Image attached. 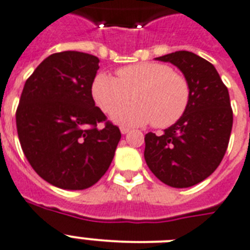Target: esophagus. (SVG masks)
<instances>
[{
  "label": "esophagus",
  "mask_w": 250,
  "mask_h": 250,
  "mask_svg": "<svg viewBox=\"0 0 250 250\" xmlns=\"http://www.w3.org/2000/svg\"><path fill=\"white\" fill-rule=\"evenodd\" d=\"M120 131H121V134H124V135H125V134H127L130 131V129L129 127H120Z\"/></svg>",
  "instance_id": "esophagus-1"
}]
</instances>
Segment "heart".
<instances>
[{
	"instance_id": "1",
	"label": "heart",
	"mask_w": 250,
	"mask_h": 250,
	"mask_svg": "<svg viewBox=\"0 0 250 250\" xmlns=\"http://www.w3.org/2000/svg\"><path fill=\"white\" fill-rule=\"evenodd\" d=\"M134 104L118 108L131 98ZM92 96L101 110L107 113L119 109L112 120L120 125L139 126L153 123L166 127L176 123L187 110L190 89L185 76L160 62H139L117 70V78L107 73L97 74Z\"/></svg>"
}]
</instances>
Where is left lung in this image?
<instances>
[{"instance_id": "1", "label": "left lung", "mask_w": 250, "mask_h": 250, "mask_svg": "<svg viewBox=\"0 0 250 250\" xmlns=\"http://www.w3.org/2000/svg\"><path fill=\"white\" fill-rule=\"evenodd\" d=\"M154 60L180 70L190 98L184 115L162 135L146 134L144 158L168 187H193L217 168L228 149L232 129L229 90L214 66L195 53L176 51Z\"/></svg>"}]
</instances>
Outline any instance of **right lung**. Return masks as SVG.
<instances>
[{"label":"right lung","mask_w":250,"mask_h":250,"mask_svg":"<svg viewBox=\"0 0 250 250\" xmlns=\"http://www.w3.org/2000/svg\"><path fill=\"white\" fill-rule=\"evenodd\" d=\"M100 60L63 51L39 63L25 82L16 127L22 152L37 174L53 187L83 190L108 170L121 133L92 97Z\"/></svg>","instance_id":"right-lung-1"}]
</instances>
